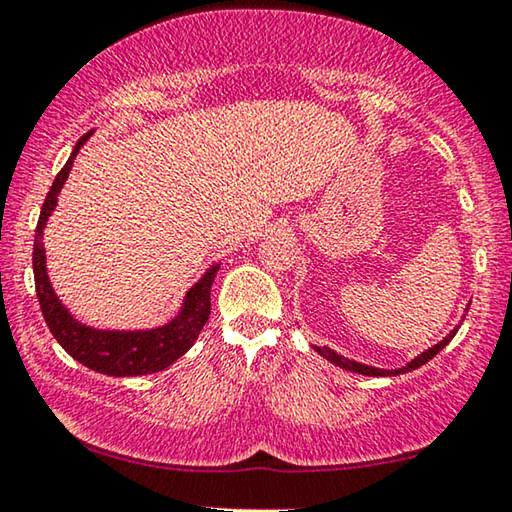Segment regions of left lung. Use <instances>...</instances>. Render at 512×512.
<instances>
[{
	"instance_id": "1",
	"label": "left lung",
	"mask_w": 512,
	"mask_h": 512,
	"mask_svg": "<svg viewBox=\"0 0 512 512\" xmlns=\"http://www.w3.org/2000/svg\"><path fill=\"white\" fill-rule=\"evenodd\" d=\"M467 310H469V308H467ZM455 333H457V329H453L451 333H448L446 338L439 342V345H434V347H430V349H425V352H423L421 356H416L414 361L404 365V368H398V370H379V368H372V365H363V363L349 361V358L340 356L338 352H333V349H329V347H315V352H317V354H322V356L326 358V361H331L333 365H338V368H342V370H349V372H356V375H368V377H393V375H404V372L421 368V365H425L427 361H430V358L437 356V354L441 352V349H444V347L448 345V342H451V340L455 338Z\"/></svg>"
}]
</instances>
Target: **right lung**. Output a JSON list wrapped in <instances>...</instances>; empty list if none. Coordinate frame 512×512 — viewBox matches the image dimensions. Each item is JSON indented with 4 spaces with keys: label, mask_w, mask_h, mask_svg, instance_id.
Here are the masks:
<instances>
[{
    "label": "right lung",
    "mask_w": 512,
    "mask_h": 512,
    "mask_svg": "<svg viewBox=\"0 0 512 512\" xmlns=\"http://www.w3.org/2000/svg\"><path fill=\"white\" fill-rule=\"evenodd\" d=\"M91 133H85L75 144L71 158L61 167L55 183H52L48 197H45L41 216H38L36 234H34V282L36 296L41 303V312L48 324L50 333L61 347L71 354L75 361L87 365L89 370L101 372L110 377H137L151 375V372L165 370L179 356H183L193 347L200 335L202 326L207 324L211 312V285L216 278L218 264L204 273L200 282L188 289L186 301L181 312L170 324L151 331H96L91 326L75 322L61 301L52 292L45 269V248H43V230L48 223L50 213L57 207V195L68 179L73 160L78 156L82 144L89 140Z\"/></svg>",
    "instance_id": "add662e5"
}]
</instances>
